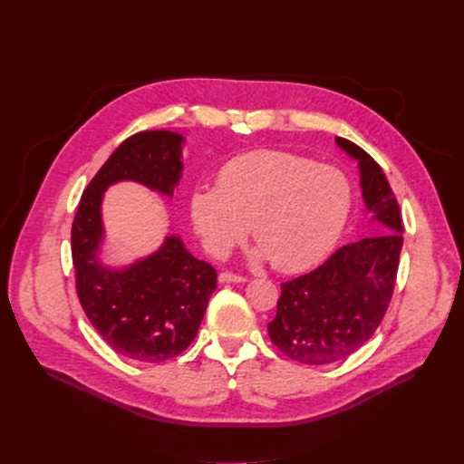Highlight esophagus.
<instances>
[{
    "instance_id": "34e87169",
    "label": "esophagus",
    "mask_w": 464,
    "mask_h": 464,
    "mask_svg": "<svg viewBox=\"0 0 464 464\" xmlns=\"http://www.w3.org/2000/svg\"><path fill=\"white\" fill-rule=\"evenodd\" d=\"M218 281H220V283H246V277L237 276V274H231V272H222V274L218 276Z\"/></svg>"
}]
</instances>
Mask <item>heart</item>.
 Listing matches in <instances>:
<instances>
[{
	"mask_svg": "<svg viewBox=\"0 0 464 464\" xmlns=\"http://www.w3.org/2000/svg\"><path fill=\"white\" fill-rule=\"evenodd\" d=\"M351 183L330 165L279 150L229 160L217 187H196L190 222L213 256H226L249 233L256 258L281 272H299L321 260L338 240L349 211Z\"/></svg>",
	"mask_w": 464,
	"mask_h": 464,
	"instance_id": "1",
	"label": "heart"
}]
</instances>
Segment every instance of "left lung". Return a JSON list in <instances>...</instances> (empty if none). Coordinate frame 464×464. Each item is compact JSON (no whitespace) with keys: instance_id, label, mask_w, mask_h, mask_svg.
Returning a JSON list of instances; mask_svg holds the SVG:
<instances>
[{"instance_id":"8db88e82","label":"left lung","mask_w":464,"mask_h":464,"mask_svg":"<svg viewBox=\"0 0 464 464\" xmlns=\"http://www.w3.org/2000/svg\"><path fill=\"white\" fill-rule=\"evenodd\" d=\"M358 161L362 196L385 233L342 246L321 266L281 285L270 340L288 358L324 365L351 356L385 315L399 272L402 218L382 167L358 145L336 138Z\"/></svg>"}]
</instances>
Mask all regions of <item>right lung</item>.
Listing matches in <instances>:
<instances>
[{"label":"right lung","instance_id":"add662e5","mask_svg":"<svg viewBox=\"0 0 464 464\" xmlns=\"http://www.w3.org/2000/svg\"><path fill=\"white\" fill-rule=\"evenodd\" d=\"M183 141L169 130L122 141L82 192L72 227L79 301L99 336L134 362L160 363L190 345L217 288V270L192 256L176 235L130 266H104L97 256L104 237L102 196L117 181H138L170 198L183 170Z\"/></svg>","mask_w":464,"mask_h":464}]
</instances>
